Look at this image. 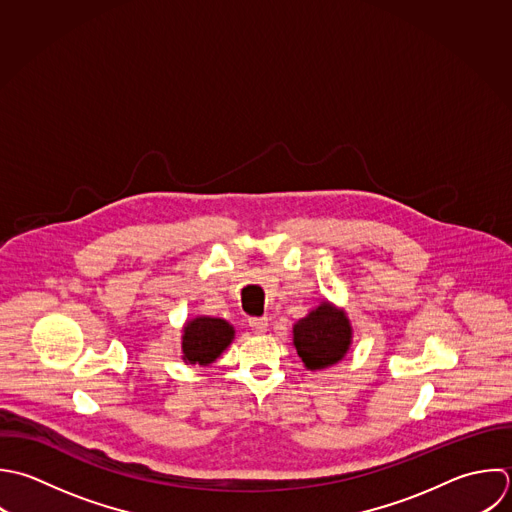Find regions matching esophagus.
I'll use <instances>...</instances> for the list:
<instances>
[{
	"mask_svg": "<svg viewBox=\"0 0 512 512\" xmlns=\"http://www.w3.org/2000/svg\"><path fill=\"white\" fill-rule=\"evenodd\" d=\"M249 327H251L253 333L263 335L267 331V327H269V321H267V317H251L249 319Z\"/></svg>",
	"mask_w": 512,
	"mask_h": 512,
	"instance_id": "1",
	"label": "esophagus"
}]
</instances>
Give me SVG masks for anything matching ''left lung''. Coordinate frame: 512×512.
Here are the masks:
<instances>
[{
	"label": "left lung",
	"instance_id": "left-lung-1",
	"mask_svg": "<svg viewBox=\"0 0 512 512\" xmlns=\"http://www.w3.org/2000/svg\"><path fill=\"white\" fill-rule=\"evenodd\" d=\"M297 355L307 369H325L345 357L351 345V325L343 311L323 303L293 327Z\"/></svg>",
	"mask_w": 512,
	"mask_h": 512
}]
</instances>
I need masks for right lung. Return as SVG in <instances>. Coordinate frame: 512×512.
<instances>
[{
    "label": "right lung",
    "instance_id": "right-lung-1",
    "mask_svg": "<svg viewBox=\"0 0 512 512\" xmlns=\"http://www.w3.org/2000/svg\"><path fill=\"white\" fill-rule=\"evenodd\" d=\"M233 327L223 319L197 317L183 329V359L191 365L213 363L233 341Z\"/></svg>",
    "mask_w": 512,
    "mask_h": 512
}]
</instances>
